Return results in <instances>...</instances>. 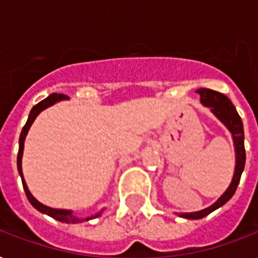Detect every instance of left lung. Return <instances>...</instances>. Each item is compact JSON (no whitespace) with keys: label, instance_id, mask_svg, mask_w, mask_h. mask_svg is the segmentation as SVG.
<instances>
[{"label":"left lung","instance_id":"obj_1","mask_svg":"<svg viewBox=\"0 0 258 258\" xmlns=\"http://www.w3.org/2000/svg\"><path fill=\"white\" fill-rule=\"evenodd\" d=\"M197 93H200L201 103L210 108L212 113L222 123V124L229 130V133L232 134L233 145H234V153H236V166H234V172H233L232 182L229 184V187L225 190V192L214 202L210 205L209 208L200 210V212L194 213H179V217L182 218H187V220H200L204 218L212 212L221 208L222 205H225L233 194L236 192V188L240 183L241 174L244 171L245 167V146H244V125H242V120H241L240 115L237 112L236 107L233 105V103L229 100L228 97L225 96L224 93L216 92L213 89L208 88H200L197 91Z\"/></svg>","mask_w":258,"mask_h":258}]
</instances>
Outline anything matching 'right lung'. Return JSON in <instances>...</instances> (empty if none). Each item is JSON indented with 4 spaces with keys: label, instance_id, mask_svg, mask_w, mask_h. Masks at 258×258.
Here are the masks:
<instances>
[{
    "label": "right lung",
    "instance_id": "right-lung-1",
    "mask_svg": "<svg viewBox=\"0 0 258 258\" xmlns=\"http://www.w3.org/2000/svg\"><path fill=\"white\" fill-rule=\"evenodd\" d=\"M68 97L66 95H61V93H52L49 96L44 99L42 101H40L38 104H36L33 108L30 109L29 116H28V120H26L25 125H24V128L21 131V135H20V141H18V155H17V170L18 174L21 176L22 180V186H24V190H25L26 198L29 200V202L32 204L34 209H37L40 213H44L46 216L52 217L54 220L60 221V222H66V224H80V222H84V221H89L93 220V218H97V217L101 216V213L104 212V209H101L100 212L95 213L92 216L86 217V218H82V217L75 216L74 212L72 210H66V209H53L49 208V206H46V205L41 204V202H38L33 196H32V192L29 191V188L26 186V182L24 179V174H22V154H24V143H25V138L28 135V131H29L30 125L33 124L34 119L38 116V113L46 109L50 105L56 104L57 101L61 100H67Z\"/></svg>",
    "mask_w": 258,
    "mask_h": 258
}]
</instances>
